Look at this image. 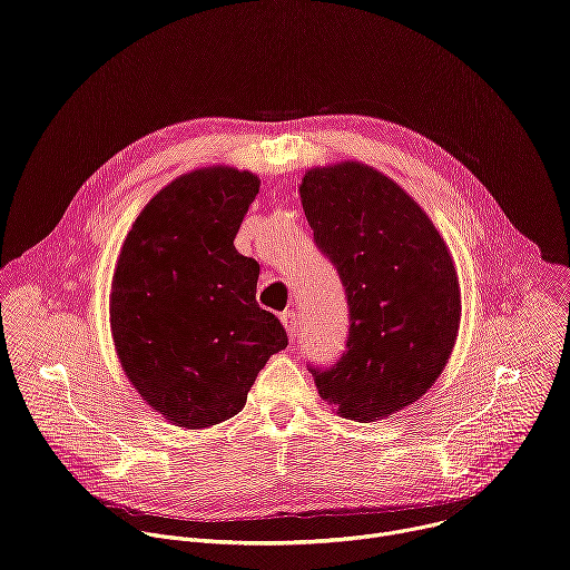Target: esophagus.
Returning a JSON list of instances; mask_svg holds the SVG:
<instances>
[{"label": "esophagus", "mask_w": 570, "mask_h": 570, "mask_svg": "<svg viewBox=\"0 0 570 570\" xmlns=\"http://www.w3.org/2000/svg\"><path fill=\"white\" fill-rule=\"evenodd\" d=\"M279 320H282V324H284V330H286V334H288V338L293 341L295 334H297L299 313H297V311H284V313L279 315Z\"/></svg>", "instance_id": "34e87169"}]
</instances>
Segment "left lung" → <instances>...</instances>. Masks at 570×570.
Instances as JSON below:
<instances>
[{
	"mask_svg": "<svg viewBox=\"0 0 570 570\" xmlns=\"http://www.w3.org/2000/svg\"><path fill=\"white\" fill-rule=\"evenodd\" d=\"M313 240L345 286L347 350L308 367L324 401L356 422L390 417L442 374L460 327V284L444 238L394 180L361 161L304 174Z\"/></svg>",
	"mask_w": 570,
	"mask_h": 570,
	"instance_id": "1",
	"label": "left lung"
}]
</instances>
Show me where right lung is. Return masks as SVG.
Listing matches in <instances>:
<instances>
[{
	"label": "right lung",
	"instance_id": "add662e5",
	"mask_svg": "<svg viewBox=\"0 0 570 570\" xmlns=\"http://www.w3.org/2000/svg\"><path fill=\"white\" fill-rule=\"evenodd\" d=\"M257 194L250 171L196 169L148 200L121 246L115 350L139 396L176 426L207 429L240 413L259 370L288 345L255 299L259 264L234 248Z\"/></svg>",
	"mask_w": 570,
	"mask_h": 570
}]
</instances>
